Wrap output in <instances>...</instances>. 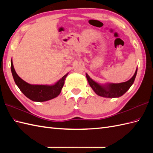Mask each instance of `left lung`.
Here are the masks:
<instances>
[{
	"instance_id": "8db88e82",
	"label": "left lung",
	"mask_w": 153,
	"mask_h": 153,
	"mask_svg": "<svg viewBox=\"0 0 153 153\" xmlns=\"http://www.w3.org/2000/svg\"><path fill=\"white\" fill-rule=\"evenodd\" d=\"M137 72V69L136 70L134 76L126 82L120 83H109L105 85H99V83L90 78L87 74H86V77L90 86L91 87V88L97 95L106 97V98H115V97H121L130 88V87L134 82Z\"/></svg>"
}]
</instances>
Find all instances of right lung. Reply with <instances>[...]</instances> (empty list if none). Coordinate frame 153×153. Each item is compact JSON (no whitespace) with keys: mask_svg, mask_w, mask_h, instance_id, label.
<instances>
[{"mask_svg":"<svg viewBox=\"0 0 153 153\" xmlns=\"http://www.w3.org/2000/svg\"><path fill=\"white\" fill-rule=\"evenodd\" d=\"M11 71L14 82L21 91L28 99L36 102L47 101L58 96L63 87L65 79L68 76V74L65 75L53 85H31L18 76L13 66L12 59L11 60Z\"/></svg>","mask_w":153,"mask_h":153,"instance_id":"obj_1","label":"right lung"}]
</instances>
